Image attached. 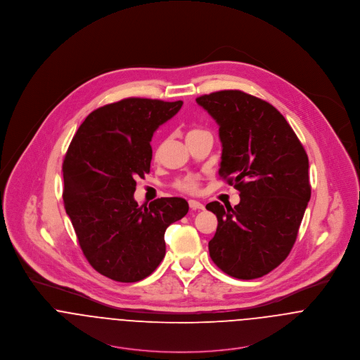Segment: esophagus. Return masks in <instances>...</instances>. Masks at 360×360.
<instances>
[{"instance_id": "obj_1", "label": "esophagus", "mask_w": 360, "mask_h": 360, "mask_svg": "<svg viewBox=\"0 0 360 360\" xmlns=\"http://www.w3.org/2000/svg\"><path fill=\"white\" fill-rule=\"evenodd\" d=\"M188 205H190L193 210H202V209H205V206L202 205L200 201H195V200H190Z\"/></svg>"}]
</instances>
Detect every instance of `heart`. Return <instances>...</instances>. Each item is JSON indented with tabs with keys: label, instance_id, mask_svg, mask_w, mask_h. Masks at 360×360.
<instances>
[{
	"label": "heart",
	"instance_id": "obj_1",
	"mask_svg": "<svg viewBox=\"0 0 360 360\" xmlns=\"http://www.w3.org/2000/svg\"><path fill=\"white\" fill-rule=\"evenodd\" d=\"M197 131H202V130H191L188 134H193V133H197ZM174 187L180 191H184V193H195L200 187V179L194 174H188V176H184V177L176 180Z\"/></svg>",
	"mask_w": 360,
	"mask_h": 360
}]
</instances>
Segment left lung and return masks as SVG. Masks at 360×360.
Listing matches in <instances>:
<instances>
[{
    "label": "left lung",
    "instance_id": "left-lung-1",
    "mask_svg": "<svg viewBox=\"0 0 360 360\" xmlns=\"http://www.w3.org/2000/svg\"><path fill=\"white\" fill-rule=\"evenodd\" d=\"M219 124V176L240 191V204L206 205L217 217L209 255L231 277L252 280L291 252L310 200L307 151L285 117L240 90L197 98Z\"/></svg>",
    "mask_w": 360,
    "mask_h": 360
}]
</instances>
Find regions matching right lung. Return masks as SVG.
Here are the masks:
<instances>
[{
  "label": "right lung",
  "mask_w": 360,
  "mask_h": 360,
  "mask_svg": "<svg viewBox=\"0 0 360 360\" xmlns=\"http://www.w3.org/2000/svg\"><path fill=\"white\" fill-rule=\"evenodd\" d=\"M183 101L124 98L93 110L65 155L63 204L80 248L105 277L136 283L166 254V229L188 212L186 200L134 201L136 179L150 173L155 130Z\"/></svg>",
  "instance_id": "obj_1"
}]
</instances>
